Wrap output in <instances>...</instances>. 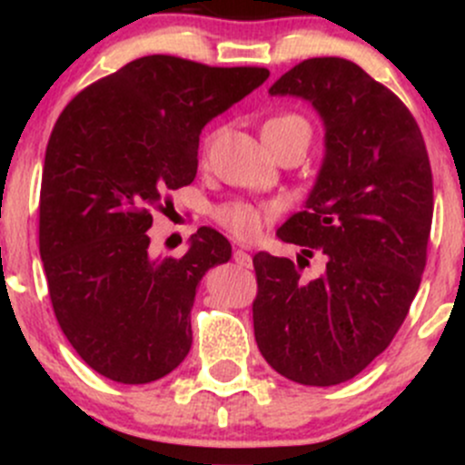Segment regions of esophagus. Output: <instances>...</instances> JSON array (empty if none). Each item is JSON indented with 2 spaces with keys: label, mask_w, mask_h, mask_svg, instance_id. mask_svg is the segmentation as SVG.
<instances>
[{
  "label": "esophagus",
  "mask_w": 465,
  "mask_h": 465,
  "mask_svg": "<svg viewBox=\"0 0 465 465\" xmlns=\"http://www.w3.org/2000/svg\"><path fill=\"white\" fill-rule=\"evenodd\" d=\"M233 260H236L238 266H244V269H249V266H251V255L240 247L233 249Z\"/></svg>",
  "instance_id": "34e87169"
}]
</instances>
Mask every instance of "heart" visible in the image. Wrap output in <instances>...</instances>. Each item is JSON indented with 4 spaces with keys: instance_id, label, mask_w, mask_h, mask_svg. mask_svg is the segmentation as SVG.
Segmentation results:
<instances>
[{
    "instance_id": "1",
    "label": "heart",
    "mask_w": 465,
    "mask_h": 465,
    "mask_svg": "<svg viewBox=\"0 0 465 465\" xmlns=\"http://www.w3.org/2000/svg\"><path fill=\"white\" fill-rule=\"evenodd\" d=\"M295 131H308L311 133V124L308 120L300 114H277L269 117L264 124V140L266 143L280 140V137L288 135V133ZM216 140V131L210 133L205 140V148L212 146V142ZM277 214L275 203H251L242 199H232L221 203V205L214 207L212 216L221 227H225L229 233L240 240H251L262 232V227L269 221H273Z\"/></svg>"
}]
</instances>
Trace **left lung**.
I'll return each instance as SVG.
<instances>
[{
	"instance_id": "1",
	"label": "left lung",
	"mask_w": 465,
	"mask_h": 465,
	"mask_svg": "<svg viewBox=\"0 0 465 465\" xmlns=\"http://www.w3.org/2000/svg\"><path fill=\"white\" fill-rule=\"evenodd\" d=\"M269 94L300 95L323 117L322 173L277 238L307 257L319 248L326 266L306 281L307 257L253 255L255 341L288 381L339 385L389 348L420 288L433 223L429 153L407 104L348 58L302 61Z\"/></svg>"
}]
</instances>
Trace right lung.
<instances>
[{
    "instance_id": "obj_1",
    "label": "right lung",
    "mask_w": 465,
    "mask_h": 465,
    "mask_svg": "<svg viewBox=\"0 0 465 465\" xmlns=\"http://www.w3.org/2000/svg\"><path fill=\"white\" fill-rule=\"evenodd\" d=\"M269 78L153 54L84 87L45 148L39 251L52 308L76 354L109 381L146 385L192 348L190 312L210 266L232 258L201 227L188 253H148L153 212L199 168L201 129Z\"/></svg>"
}]
</instances>
